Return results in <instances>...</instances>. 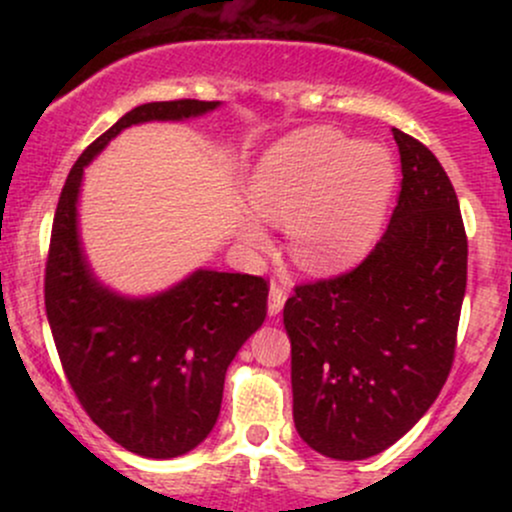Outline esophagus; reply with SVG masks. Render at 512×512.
<instances>
[{"label":"esophagus","instance_id":"obj_1","mask_svg":"<svg viewBox=\"0 0 512 512\" xmlns=\"http://www.w3.org/2000/svg\"><path fill=\"white\" fill-rule=\"evenodd\" d=\"M284 303H286V291L281 289L279 284L269 286V298H267V313H269V317L279 315L281 308H284Z\"/></svg>","mask_w":512,"mask_h":512}]
</instances>
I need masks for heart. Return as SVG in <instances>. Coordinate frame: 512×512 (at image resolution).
<instances>
[{"mask_svg": "<svg viewBox=\"0 0 512 512\" xmlns=\"http://www.w3.org/2000/svg\"><path fill=\"white\" fill-rule=\"evenodd\" d=\"M395 180V158L383 144H358L330 127L293 132L257 163L250 180L256 211L238 214V240L250 250H267V219L289 226V252L298 267L339 272L373 245Z\"/></svg>", "mask_w": 512, "mask_h": 512, "instance_id": "obj_1", "label": "heart"}]
</instances>
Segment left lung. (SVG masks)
I'll list each match as a JSON object with an SVG mask.
<instances>
[{
    "label": "left lung",
    "instance_id": "8db88e82",
    "mask_svg": "<svg viewBox=\"0 0 512 512\" xmlns=\"http://www.w3.org/2000/svg\"><path fill=\"white\" fill-rule=\"evenodd\" d=\"M402 190L387 231L349 274L296 286L284 305L293 424L332 460L397 443L436 402L455 354L467 236L438 158L392 127Z\"/></svg>",
    "mask_w": 512,
    "mask_h": 512
}]
</instances>
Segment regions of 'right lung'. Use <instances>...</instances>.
Listing matches in <instances>:
<instances>
[{
  "instance_id": "obj_1",
  "label": "right lung",
  "mask_w": 512,
  "mask_h": 512,
  "mask_svg": "<svg viewBox=\"0 0 512 512\" xmlns=\"http://www.w3.org/2000/svg\"><path fill=\"white\" fill-rule=\"evenodd\" d=\"M219 108V101H163L129 110L69 170L52 223L45 310L69 385L93 424L154 460L185 455L211 433L226 370L267 315V281L199 267L149 296L110 289L81 243V182L127 127L195 120Z\"/></svg>"
}]
</instances>
